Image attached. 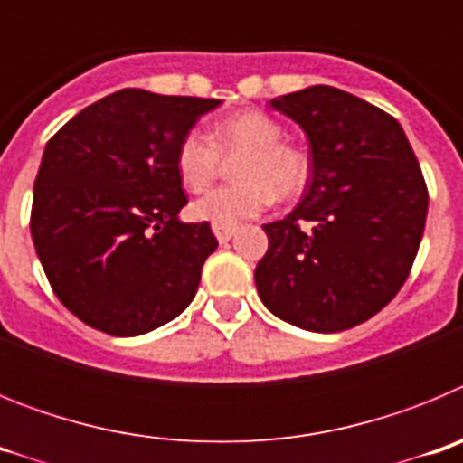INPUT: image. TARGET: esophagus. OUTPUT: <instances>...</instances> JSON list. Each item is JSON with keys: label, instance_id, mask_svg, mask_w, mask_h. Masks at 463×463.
Masks as SVG:
<instances>
[{"label": "esophagus", "instance_id": "1", "mask_svg": "<svg viewBox=\"0 0 463 463\" xmlns=\"http://www.w3.org/2000/svg\"><path fill=\"white\" fill-rule=\"evenodd\" d=\"M213 234H215V239H218L220 243H227V241H232L236 236V229L234 227H213Z\"/></svg>", "mask_w": 463, "mask_h": 463}]
</instances>
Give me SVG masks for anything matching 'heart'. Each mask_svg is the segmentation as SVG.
Wrapping results in <instances>:
<instances>
[{"instance_id": "obj_1", "label": "heart", "mask_w": 463, "mask_h": 463, "mask_svg": "<svg viewBox=\"0 0 463 463\" xmlns=\"http://www.w3.org/2000/svg\"><path fill=\"white\" fill-rule=\"evenodd\" d=\"M241 155L232 166L236 183L208 192L192 203V218L213 227H236L267 211L273 199L301 194L310 178L304 148L282 141L280 122L264 110L232 113L211 127L208 137L190 129L175 148V171L190 192H203L218 178L222 157Z\"/></svg>"}]
</instances>
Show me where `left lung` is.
<instances>
[{
    "label": "left lung",
    "instance_id": "left-lung-1",
    "mask_svg": "<svg viewBox=\"0 0 463 463\" xmlns=\"http://www.w3.org/2000/svg\"><path fill=\"white\" fill-rule=\"evenodd\" d=\"M271 106L306 132L313 174L288 218L264 224L257 292L294 326L350 329L411 273L429 208L422 169L399 122L354 94L313 85Z\"/></svg>",
    "mask_w": 463,
    "mask_h": 463
}]
</instances>
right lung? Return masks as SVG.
Here are the masks:
<instances>
[{
    "label": "right lung",
    "mask_w": 463,
    "mask_h": 463,
    "mask_svg": "<svg viewBox=\"0 0 463 463\" xmlns=\"http://www.w3.org/2000/svg\"><path fill=\"white\" fill-rule=\"evenodd\" d=\"M220 99L127 88L94 101L46 143L32 241L57 298L110 336L166 325L194 298L218 248L187 203L175 148Z\"/></svg>",
    "instance_id": "obj_1"
}]
</instances>
